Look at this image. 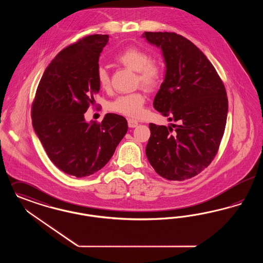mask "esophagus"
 Instances as JSON below:
<instances>
[{
  "label": "esophagus",
  "mask_w": 263,
  "mask_h": 263,
  "mask_svg": "<svg viewBox=\"0 0 263 263\" xmlns=\"http://www.w3.org/2000/svg\"><path fill=\"white\" fill-rule=\"evenodd\" d=\"M128 126L130 128H135L138 126V121L134 119H128Z\"/></svg>",
  "instance_id": "34e87169"
}]
</instances>
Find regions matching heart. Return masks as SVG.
<instances>
[{"label": "heart", "instance_id": "obj_1", "mask_svg": "<svg viewBox=\"0 0 263 263\" xmlns=\"http://www.w3.org/2000/svg\"><path fill=\"white\" fill-rule=\"evenodd\" d=\"M116 61L127 68L138 72V81L147 89H155L161 82L163 67L161 63L152 61L151 54L139 48H127L116 55ZM97 80L102 89L109 86V75L103 65L97 69ZM146 102L145 95L141 92L118 96L109 103L108 109L128 117H139L143 112Z\"/></svg>", "mask_w": 263, "mask_h": 263}]
</instances>
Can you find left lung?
<instances>
[{"mask_svg":"<svg viewBox=\"0 0 263 263\" xmlns=\"http://www.w3.org/2000/svg\"><path fill=\"white\" fill-rule=\"evenodd\" d=\"M143 37L160 48L165 63L154 106L178 122L148 125L147 160L161 177L184 181L208 167L217 154L228 112L226 90L204 53L185 37L173 32H145Z\"/></svg>","mask_w":263,"mask_h":263,"instance_id":"8db88e82","label":"left lung"}]
</instances>
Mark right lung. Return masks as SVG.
<instances>
[{
    "instance_id": "right-lung-1",
    "label": "right lung",
    "mask_w": 263,
    "mask_h": 263,
    "mask_svg": "<svg viewBox=\"0 0 263 263\" xmlns=\"http://www.w3.org/2000/svg\"><path fill=\"white\" fill-rule=\"evenodd\" d=\"M108 35H90L57 54L43 74L32 104V125L49 158L64 173L82 178L103 168L125 136L123 116L101 123L84 114L99 93V58Z\"/></svg>"
}]
</instances>
